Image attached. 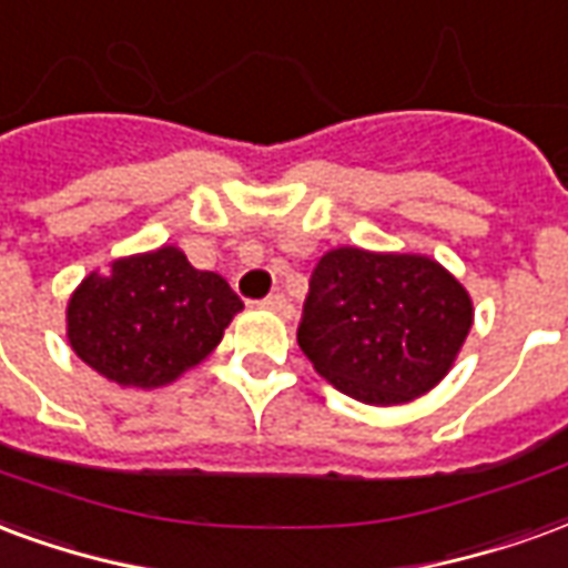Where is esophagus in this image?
Wrapping results in <instances>:
<instances>
[{
	"mask_svg": "<svg viewBox=\"0 0 568 568\" xmlns=\"http://www.w3.org/2000/svg\"><path fill=\"white\" fill-rule=\"evenodd\" d=\"M263 308L281 314V317H290V314H293V305H290V300L284 293H272V296H266V300H263Z\"/></svg>",
	"mask_w": 568,
	"mask_h": 568,
	"instance_id": "34e87169",
	"label": "esophagus"
}]
</instances>
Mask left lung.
<instances>
[{
	"label": "left lung",
	"mask_w": 568,
	"mask_h": 568,
	"mask_svg": "<svg viewBox=\"0 0 568 568\" xmlns=\"http://www.w3.org/2000/svg\"><path fill=\"white\" fill-rule=\"evenodd\" d=\"M471 314L466 287L429 256L335 247L314 266L296 338L351 399L399 405L448 375Z\"/></svg>",
	"instance_id": "left-lung-1"
}]
</instances>
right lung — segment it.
Returning <instances> with one entry per match:
<instances>
[{"label":"right lung","mask_w":568,"mask_h":568,"mask_svg":"<svg viewBox=\"0 0 568 568\" xmlns=\"http://www.w3.org/2000/svg\"><path fill=\"white\" fill-rule=\"evenodd\" d=\"M242 308L217 272H199L163 244L90 272L69 300L65 335L102 378L153 390L209 357Z\"/></svg>","instance_id":"1"}]
</instances>
